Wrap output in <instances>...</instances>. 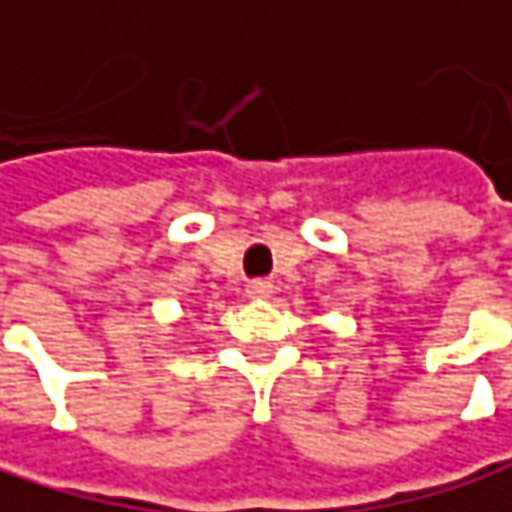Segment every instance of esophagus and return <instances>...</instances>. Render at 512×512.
<instances>
[{
  "label": "esophagus",
  "instance_id": "obj_1",
  "mask_svg": "<svg viewBox=\"0 0 512 512\" xmlns=\"http://www.w3.org/2000/svg\"><path fill=\"white\" fill-rule=\"evenodd\" d=\"M245 294H248L251 300H267V297L273 294V282H267V279H254V282H248Z\"/></svg>",
  "mask_w": 512,
  "mask_h": 512
}]
</instances>
